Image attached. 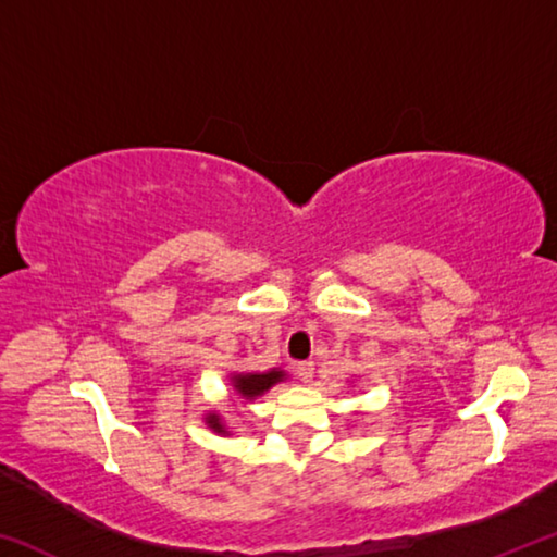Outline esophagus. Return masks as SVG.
I'll list each match as a JSON object with an SVG mask.
<instances>
[{"label": "esophagus", "instance_id": "obj_1", "mask_svg": "<svg viewBox=\"0 0 557 557\" xmlns=\"http://www.w3.org/2000/svg\"><path fill=\"white\" fill-rule=\"evenodd\" d=\"M295 371H297V375H299V381L309 383V381H312V373H314V363H312V361H299V363L295 366Z\"/></svg>", "mask_w": 557, "mask_h": 557}]
</instances>
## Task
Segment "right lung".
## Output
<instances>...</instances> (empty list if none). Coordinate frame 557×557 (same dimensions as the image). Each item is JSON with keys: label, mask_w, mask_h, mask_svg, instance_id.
Returning a JSON list of instances; mask_svg holds the SVG:
<instances>
[{"label": "right lung", "mask_w": 557, "mask_h": 557, "mask_svg": "<svg viewBox=\"0 0 557 557\" xmlns=\"http://www.w3.org/2000/svg\"><path fill=\"white\" fill-rule=\"evenodd\" d=\"M228 381H231V398H233V403L248 405L252 400H258L260 395H265L272 388V385L287 381V373L282 371V369H270L265 373L233 371V373H228ZM203 422H206V428L215 432V435H223V437L231 435V430L225 428V420H223V414L219 410L206 412L203 414Z\"/></svg>", "instance_id": "add662e5"}]
</instances>
